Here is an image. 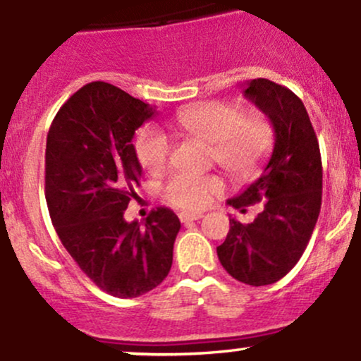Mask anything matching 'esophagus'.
I'll list each match as a JSON object with an SVG mask.
<instances>
[{"instance_id":"obj_1","label":"esophagus","mask_w":361,"mask_h":361,"mask_svg":"<svg viewBox=\"0 0 361 361\" xmlns=\"http://www.w3.org/2000/svg\"><path fill=\"white\" fill-rule=\"evenodd\" d=\"M179 219L182 224H191V222H196V220L203 219V215H201V213H179Z\"/></svg>"}]
</instances>
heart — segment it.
I'll list each match as a JSON object with an SVG mask.
<instances>
[{"mask_svg":"<svg viewBox=\"0 0 361 361\" xmlns=\"http://www.w3.org/2000/svg\"><path fill=\"white\" fill-rule=\"evenodd\" d=\"M172 122L184 134L212 145L213 160L238 179L258 173L274 149V126L267 115L244 114L235 103L210 102L182 108ZM134 151L142 170L158 176L169 166L172 142L160 127L148 126L139 130ZM222 191L224 180L219 176L180 172L166 182L164 197L173 207L195 212L208 207Z\"/></svg>","mask_w":361,"mask_h":361,"instance_id":"1","label":"heart"}]
</instances>
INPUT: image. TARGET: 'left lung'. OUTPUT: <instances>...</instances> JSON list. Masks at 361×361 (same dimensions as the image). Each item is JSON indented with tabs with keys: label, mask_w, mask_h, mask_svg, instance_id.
Masks as SVG:
<instances>
[{
	"label": "left lung",
	"mask_w": 361,
	"mask_h": 361,
	"mask_svg": "<svg viewBox=\"0 0 361 361\" xmlns=\"http://www.w3.org/2000/svg\"><path fill=\"white\" fill-rule=\"evenodd\" d=\"M243 92L272 122L275 142L262 176L227 200L234 208L262 201L263 210L246 226L231 219L216 255L232 277L258 288L284 277L312 238L322 204V160L308 111L293 91L253 79Z\"/></svg>",
	"instance_id": "8db88e82"
}]
</instances>
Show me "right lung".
Listing matches in <instances>:
<instances>
[{
    "label": "right lung",
    "mask_w": 361,
    "mask_h": 361,
    "mask_svg": "<svg viewBox=\"0 0 361 361\" xmlns=\"http://www.w3.org/2000/svg\"><path fill=\"white\" fill-rule=\"evenodd\" d=\"M157 110L108 82L80 87L46 139V203L56 234L84 274L115 298H137L172 267L179 216L157 208L141 227L123 219L142 166L135 130Z\"/></svg>",
    "instance_id": "1"
}]
</instances>
